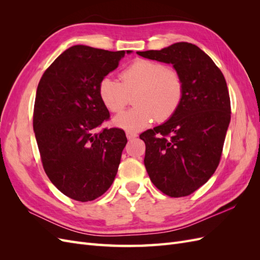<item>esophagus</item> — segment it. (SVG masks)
<instances>
[{
	"label": "esophagus",
	"instance_id": "34e87169",
	"mask_svg": "<svg viewBox=\"0 0 260 260\" xmlns=\"http://www.w3.org/2000/svg\"><path fill=\"white\" fill-rule=\"evenodd\" d=\"M125 136H127L128 140H133V139H136V138L138 137L137 133H135V132H130V131H127V132H125Z\"/></svg>",
	"mask_w": 260,
	"mask_h": 260
}]
</instances>
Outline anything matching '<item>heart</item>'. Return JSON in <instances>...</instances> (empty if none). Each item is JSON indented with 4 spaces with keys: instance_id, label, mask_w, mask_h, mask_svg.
Instances as JSON below:
<instances>
[{
    "instance_id": "heart-1",
    "label": "heart",
    "mask_w": 260,
    "mask_h": 260,
    "mask_svg": "<svg viewBox=\"0 0 260 260\" xmlns=\"http://www.w3.org/2000/svg\"><path fill=\"white\" fill-rule=\"evenodd\" d=\"M121 82L111 76L102 78L99 96L109 112L118 114L133 95L130 111L114 118L116 127L130 132L146 128L155 119L166 121L175 115L183 99V81L174 68L161 62L138 58L120 74Z\"/></svg>"
}]
</instances>
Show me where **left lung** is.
Here are the masks:
<instances>
[{
    "label": "left lung",
    "instance_id": "1",
    "mask_svg": "<svg viewBox=\"0 0 260 260\" xmlns=\"http://www.w3.org/2000/svg\"><path fill=\"white\" fill-rule=\"evenodd\" d=\"M140 56L172 64L183 81V99L169 119L141 133L144 165L154 185L170 198L192 194L216 171L231 119L224 77L199 46L178 42Z\"/></svg>",
    "mask_w": 260,
    "mask_h": 260
}]
</instances>
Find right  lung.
Masks as SVG:
<instances>
[{
    "instance_id": "1",
    "label": "right lung",
    "mask_w": 260,
    "mask_h": 260,
    "mask_svg": "<svg viewBox=\"0 0 260 260\" xmlns=\"http://www.w3.org/2000/svg\"><path fill=\"white\" fill-rule=\"evenodd\" d=\"M74 45L55 59L38 84L34 130L46 176L79 202L103 195L114 182L127 137L122 129L95 132L109 119L99 83L124 54Z\"/></svg>"
}]
</instances>
